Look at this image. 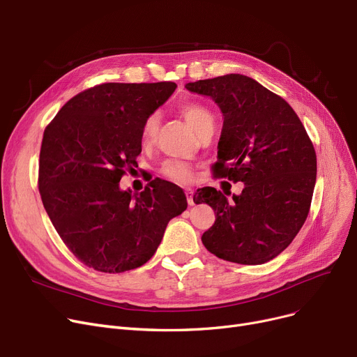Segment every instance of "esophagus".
Returning a JSON list of instances; mask_svg holds the SVG:
<instances>
[{
  "label": "esophagus",
  "instance_id": "1",
  "mask_svg": "<svg viewBox=\"0 0 357 357\" xmlns=\"http://www.w3.org/2000/svg\"><path fill=\"white\" fill-rule=\"evenodd\" d=\"M186 194V201H188V205H195V201H194V192L191 190H186L185 191Z\"/></svg>",
  "mask_w": 357,
  "mask_h": 357
}]
</instances>
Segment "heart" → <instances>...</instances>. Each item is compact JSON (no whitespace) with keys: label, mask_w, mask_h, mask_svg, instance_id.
Masks as SVG:
<instances>
[{"label":"heart","mask_w":357,"mask_h":357,"mask_svg":"<svg viewBox=\"0 0 357 357\" xmlns=\"http://www.w3.org/2000/svg\"><path fill=\"white\" fill-rule=\"evenodd\" d=\"M181 114L185 117V120L188 121V124L192 127V130L195 133L208 123L214 121V117L211 114V111L198 102H186L181 107ZM159 127V114L156 112H152L149 114L140 128V142L143 146H149L152 144L156 136V131ZM162 174L169 178L174 182H179V183H186L190 182L194 176L192 167L185 163V162H179V160H167L163 163L162 166Z\"/></svg>","instance_id":"obj_1"}]
</instances>
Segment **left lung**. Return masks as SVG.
<instances>
[{
  "mask_svg": "<svg viewBox=\"0 0 357 357\" xmlns=\"http://www.w3.org/2000/svg\"><path fill=\"white\" fill-rule=\"evenodd\" d=\"M185 88L211 97L222 112L214 175L245 183L231 199L211 186L197 190L195 204L215 211L204 246L234 264H266L291 245L310 213L317 178L312 142L282 97L245 75Z\"/></svg>",
  "mask_w": 357,
  "mask_h": 357,
  "instance_id": "left-lung-1",
  "label": "left lung"
}]
</instances>
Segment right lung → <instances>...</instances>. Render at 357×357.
Returning <instances> with one entry per match:
<instances>
[{"mask_svg":"<svg viewBox=\"0 0 357 357\" xmlns=\"http://www.w3.org/2000/svg\"><path fill=\"white\" fill-rule=\"evenodd\" d=\"M175 82L88 88L70 98L43 133L39 191L66 248L88 268L121 273L140 268L160 245L171 218L186 210L178 185L156 178L137 194L120 190L137 165L144 119Z\"/></svg>","mask_w":357,"mask_h":357,"instance_id":"add662e5","label":"right lung"}]
</instances>
